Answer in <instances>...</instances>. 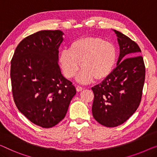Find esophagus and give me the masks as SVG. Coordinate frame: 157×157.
<instances>
[{
    "label": "esophagus",
    "instance_id": "esophagus-1",
    "mask_svg": "<svg viewBox=\"0 0 157 157\" xmlns=\"http://www.w3.org/2000/svg\"><path fill=\"white\" fill-rule=\"evenodd\" d=\"M84 88L82 87V86H76V90L77 92H81L82 90H83Z\"/></svg>",
    "mask_w": 157,
    "mask_h": 157
}]
</instances>
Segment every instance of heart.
I'll use <instances>...</instances> for the list:
<instances>
[{
    "label": "heart",
    "mask_w": 157,
    "mask_h": 157,
    "mask_svg": "<svg viewBox=\"0 0 157 157\" xmlns=\"http://www.w3.org/2000/svg\"><path fill=\"white\" fill-rule=\"evenodd\" d=\"M117 52L115 46L99 37H82L72 42L69 49H63L58 62L65 78L78 76L79 82L102 80L110 75L115 67Z\"/></svg>",
    "instance_id": "b5f03b06"
}]
</instances>
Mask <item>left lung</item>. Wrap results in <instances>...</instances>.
<instances>
[{
  "label": "left lung",
  "mask_w": 157,
  "mask_h": 157,
  "mask_svg": "<svg viewBox=\"0 0 157 157\" xmlns=\"http://www.w3.org/2000/svg\"><path fill=\"white\" fill-rule=\"evenodd\" d=\"M113 31L120 46L117 66L101 83L92 88L94 118L109 128L125 123L136 111L145 79V65L139 46L121 32Z\"/></svg>",
  "instance_id": "1"
}]
</instances>
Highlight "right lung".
I'll use <instances>...</instances> for the list:
<instances>
[{
  "instance_id": "right-lung-1",
  "label": "right lung",
  "mask_w": 157,
  "mask_h": 157,
  "mask_svg": "<svg viewBox=\"0 0 157 157\" xmlns=\"http://www.w3.org/2000/svg\"><path fill=\"white\" fill-rule=\"evenodd\" d=\"M60 30H43L25 37L11 60L14 101L19 111L35 125L53 127L65 118L76 90L60 72L58 48Z\"/></svg>"
}]
</instances>
